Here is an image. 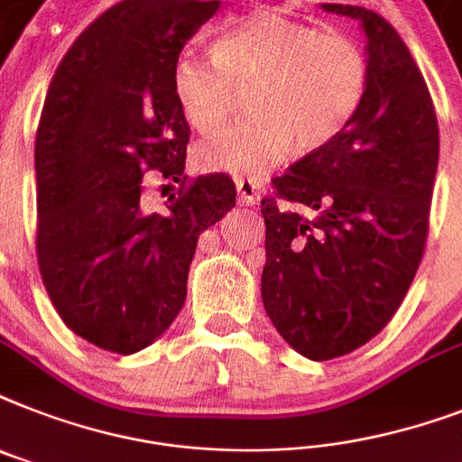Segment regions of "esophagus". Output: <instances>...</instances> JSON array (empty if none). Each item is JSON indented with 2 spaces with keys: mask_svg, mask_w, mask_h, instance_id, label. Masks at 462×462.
<instances>
[{
  "mask_svg": "<svg viewBox=\"0 0 462 462\" xmlns=\"http://www.w3.org/2000/svg\"><path fill=\"white\" fill-rule=\"evenodd\" d=\"M261 182L258 180H251V178H239L237 180V197L242 204L251 206V204H258V199H261Z\"/></svg>",
  "mask_w": 462,
  "mask_h": 462,
  "instance_id": "esophagus-1",
  "label": "esophagus"
}]
</instances>
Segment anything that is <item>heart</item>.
I'll return each mask as SVG.
<instances>
[{"instance_id":"obj_1","label":"heart","mask_w":462,"mask_h":462,"mask_svg":"<svg viewBox=\"0 0 462 462\" xmlns=\"http://www.w3.org/2000/svg\"><path fill=\"white\" fill-rule=\"evenodd\" d=\"M211 56L172 63V97L187 123L216 133L244 92L251 116L197 146L204 171L258 178L291 146L301 156L320 152L351 125L370 85V61L354 37L275 11L244 16L213 42Z\"/></svg>"}]
</instances>
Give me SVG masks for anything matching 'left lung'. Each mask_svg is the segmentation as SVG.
Instances as JSON below:
<instances>
[{"label": "left lung", "instance_id": "1", "mask_svg": "<svg viewBox=\"0 0 462 462\" xmlns=\"http://www.w3.org/2000/svg\"><path fill=\"white\" fill-rule=\"evenodd\" d=\"M322 9L361 21L367 95L351 125L261 201L265 313L310 361L351 354L399 310L425 254L439 163L432 97L393 25L365 6Z\"/></svg>", "mask_w": 462, "mask_h": 462}]
</instances>
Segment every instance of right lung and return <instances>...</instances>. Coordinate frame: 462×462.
Segmentation results:
<instances>
[{"mask_svg": "<svg viewBox=\"0 0 462 462\" xmlns=\"http://www.w3.org/2000/svg\"><path fill=\"white\" fill-rule=\"evenodd\" d=\"M218 6L118 2L49 85L35 140L37 265L61 320L104 351L134 354L171 328L199 235L235 208L225 172L187 180L189 125L171 88L172 63ZM149 170L180 185L161 212L143 201Z\"/></svg>", "mask_w": 462, "mask_h": 462, "instance_id": "right-lung-1", "label": "right lung"}]
</instances>
